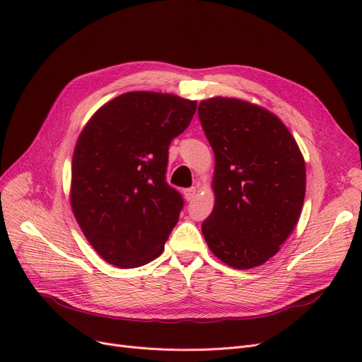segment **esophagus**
<instances>
[{
    "label": "esophagus",
    "mask_w": 362,
    "mask_h": 362,
    "mask_svg": "<svg viewBox=\"0 0 362 362\" xmlns=\"http://www.w3.org/2000/svg\"><path fill=\"white\" fill-rule=\"evenodd\" d=\"M196 194H198V189L196 187H192V189H185L184 190V198L187 201H192L196 198Z\"/></svg>",
    "instance_id": "obj_1"
}]
</instances>
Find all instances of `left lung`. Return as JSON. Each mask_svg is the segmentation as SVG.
I'll return each instance as SVG.
<instances>
[{
    "instance_id": "obj_1",
    "label": "left lung",
    "mask_w": 362,
    "mask_h": 362,
    "mask_svg": "<svg viewBox=\"0 0 362 362\" xmlns=\"http://www.w3.org/2000/svg\"><path fill=\"white\" fill-rule=\"evenodd\" d=\"M198 115L216 158L205 242L229 267L262 266L302 213L306 169L298 141L275 113L238 98L204 100Z\"/></svg>"
}]
</instances>
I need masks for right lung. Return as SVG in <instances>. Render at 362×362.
I'll list each match as a JSON object with an SVG mask.
<instances>
[{"instance_id": "right-lung-1", "label": "right lung", "mask_w": 362, "mask_h": 362, "mask_svg": "<svg viewBox=\"0 0 362 362\" xmlns=\"http://www.w3.org/2000/svg\"><path fill=\"white\" fill-rule=\"evenodd\" d=\"M196 101L127 92L98 108L76 139L69 201L84 237L117 269H134L164 249L182 208L166 184L170 141L189 127Z\"/></svg>"}]
</instances>
